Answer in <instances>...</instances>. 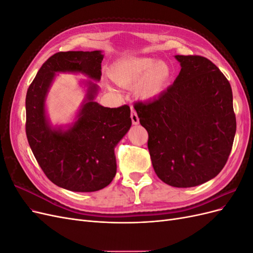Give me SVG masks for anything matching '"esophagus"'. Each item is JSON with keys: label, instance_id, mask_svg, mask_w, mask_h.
I'll return each mask as SVG.
<instances>
[{"label": "esophagus", "instance_id": "34e87169", "mask_svg": "<svg viewBox=\"0 0 253 253\" xmlns=\"http://www.w3.org/2000/svg\"><path fill=\"white\" fill-rule=\"evenodd\" d=\"M131 119H132V124L133 125H138L139 124V117H138V115H137V113L134 111V110H132V112H131Z\"/></svg>", "mask_w": 253, "mask_h": 253}]
</instances>
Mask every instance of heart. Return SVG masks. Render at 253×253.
<instances>
[{"label":"heart","instance_id":"1","mask_svg":"<svg viewBox=\"0 0 253 253\" xmlns=\"http://www.w3.org/2000/svg\"><path fill=\"white\" fill-rule=\"evenodd\" d=\"M111 79L124 87H133L134 96L141 101H153L170 87L173 68L164 60L152 57H129L115 63Z\"/></svg>","mask_w":253,"mask_h":253}]
</instances>
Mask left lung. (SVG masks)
Masks as SVG:
<instances>
[{
	"instance_id": "obj_1",
	"label": "left lung",
	"mask_w": 253,
	"mask_h": 253,
	"mask_svg": "<svg viewBox=\"0 0 253 253\" xmlns=\"http://www.w3.org/2000/svg\"><path fill=\"white\" fill-rule=\"evenodd\" d=\"M181 70L156 100L135 103L149 133L153 168L167 185L195 187L223 170L236 131L230 83L201 56H175Z\"/></svg>"
}]
</instances>
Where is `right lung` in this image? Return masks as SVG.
Wrapping results in <instances>:
<instances>
[{"label": "right lung", "mask_w": 253, "mask_h": 253, "mask_svg": "<svg viewBox=\"0 0 253 253\" xmlns=\"http://www.w3.org/2000/svg\"><path fill=\"white\" fill-rule=\"evenodd\" d=\"M103 57L101 50L57 52L41 66L26 94L29 147L48 179L74 192H95L110 185L117 171L115 148L132 126L127 105L111 109L95 101ZM60 72L82 73L90 80L81 83L86 97L75 120L52 126L46 98Z\"/></svg>", "instance_id": "right-lung-1"}]
</instances>
